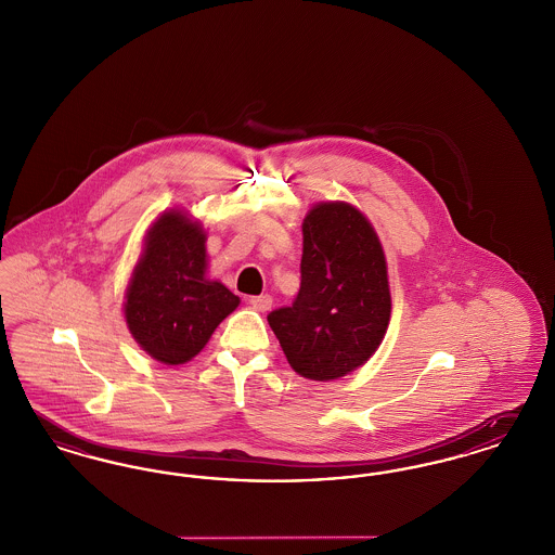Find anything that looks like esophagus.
<instances>
[{"mask_svg": "<svg viewBox=\"0 0 555 555\" xmlns=\"http://www.w3.org/2000/svg\"><path fill=\"white\" fill-rule=\"evenodd\" d=\"M250 305H253V309H257L259 313H267V311L273 307V298H271L269 294L253 296V298H250Z\"/></svg>", "mask_w": 555, "mask_h": 555, "instance_id": "1", "label": "esophagus"}]
</instances>
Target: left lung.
<instances>
[{"label": "left lung", "instance_id": "left-lung-1", "mask_svg": "<svg viewBox=\"0 0 555 555\" xmlns=\"http://www.w3.org/2000/svg\"><path fill=\"white\" fill-rule=\"evenodd\" d=\"M388 264L370 219L350 203H318L302 221L300 291L267 321L302 378H343L378 350L390 321Z\"/></svg>", "mask_w": 555, "mask_h": 555}]
</instances>
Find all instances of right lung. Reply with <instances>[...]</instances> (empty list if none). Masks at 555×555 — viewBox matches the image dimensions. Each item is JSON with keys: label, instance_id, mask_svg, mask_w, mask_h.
<instances>
[{"label": "right lung", "instance_id": "right-lung-1", "mask_svg": "<svg viewBox=\"0 0 555 555\" xmlns=\"http://www.w3.org/2000/svg\"><path fill=\"white\" fill-rule=\"evenodd\" d=\"M206 232L183 208L160 212L144 237L129 278L122 313L133 340L165 365H181L205 349L240 298L206 275Z\"/></svg>", "mask_w": 555, "mask_h": 555}]
</instances>
